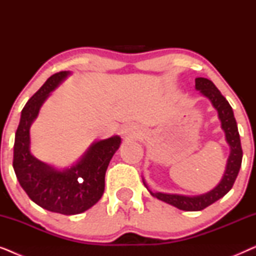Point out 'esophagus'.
Returning a JSON list of instances; mask_svg holds the SVG:
<instances>
[{
    "label": "esophagus",
    "instance_id": "obj_1",
    "mask_svg": "<svg viewBox=\"0 0 256 256\" xmlns=\"http://www.w3.org/2000/svg\"><path fill=\"white\" fill-rule=\"evenodd\" d=\"M121 134L124 138H135V136L140 135V132L138 130V128L132 127L130 124H126L121 129Z\"/></svg>",
    "mask_w": 256,
    "mask_h": 256
}]
</instances>
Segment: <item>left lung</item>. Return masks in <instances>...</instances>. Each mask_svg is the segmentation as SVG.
<instances>
[{
  "mask_svg": "<svg viewBox=\"0 0 256 256\" xmlns=\"http://www.w3.org/2000/svg\"><path fill=\"white\" fill-rule=\"evenodd\" d=\"M196 90H199V93L211 102L212 107L218 113L222 129L225 132L226 143L230 146V155L228 158H227L226 168L222 180H220L216 186L208 192L197 196H185L178 194L152 192L146 185L144 178L142 177L143 184H144L146 190L150 192L152 197L160 199V200L166 202V204L172 205L174 208L183 210V211H202V210L208 208L213 202L219 200L220 198H222L232 188L238 174H239L241 162H242V149H241L240 135L239 132H238V124L236 118H234L233 110L228 101L222 96V94L216 88L214 84L206 78H196Z\"/></svg>",
  "mask_w": 256,
  "mask_h": 256,
  "instance_id": "left-lung-1",
  "label": "left lung"
}]
</instances>
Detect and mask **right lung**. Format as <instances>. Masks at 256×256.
I'll return each instance as SVG.
<instances>
[{
    "label": "right lung",
    "mask_w": 256,
    "mask_h": 256,
    "mask_svg": "<svg viewBox=\"0 0 256 256\" xmlns=\"http://www.w3.org/2000/svg\"><path fill=\"white\" fill-rule=\"evenodd\" d=\"M68 76L70 71L51 76L24 106L15 135L12 162L17 180L31 200L48 211L65 216L85 212L100 200L108 164L121 144L118 135L94 141L76 163L64 169L32 155L31 124L51 92Z\"/></svg>",
    "instance_id": "obj_1"
}]
</instances>
